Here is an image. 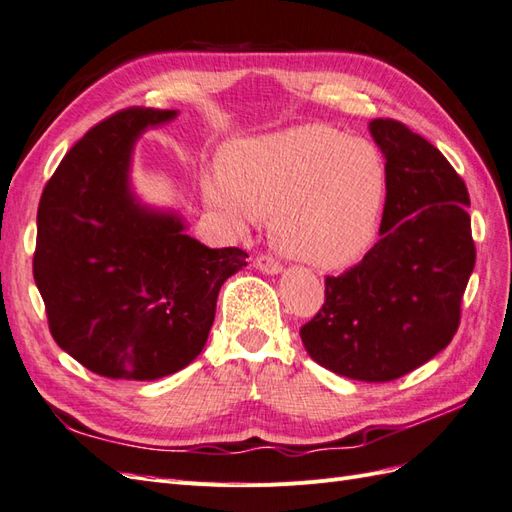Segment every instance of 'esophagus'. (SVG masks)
<instances>
[{
	"label": "esophagus",
	"mask_w": 512,
	"mask_h": 512,
	"mask_svg": "<svg viewBox=\"0 0 512 512\" xmlns=\"http://www.w3.org/2000/svg\"><path fill=\"white\" fill-rule=\"evenodd\" d=\"M255 268L261 270L264 274H279L283 270V266L279 264V261L272 259L270 255H259L255 259Z\"/></svg>",
	"instance_id": "obj_1"
}]
</instances>
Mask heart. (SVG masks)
<instances>
[{
    "instance_id": "obj_1",
    "label": "heart",
    "mask_w": 512,
    "mask_h": 512,
    "mask_svg": "<svg viewBox=\"0 0 512 512\" xmlns=\"http://www.w3.org/2000/svg\"><path fill=\"white\" fill-rule=\"evenodd\" d=\"M222 173L225 179L205 183L209 203L238 227L270 216L277 248L316 268L355 264L381 229L383 155L329 125H298L235 144Z\"/></svg>"
}]
</instances>
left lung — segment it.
Listing matches in <instances>:
<instances>
[{
	"instance_id": "8db88e82",
	"label": "left lung",
	"mask_w": 512,
	"mask_h": 512,
	"mask_svg": "<svg viewBox=\"0 0 512 512\" xmlns=\"http://www.w3.org/2000/svg\"><path fill=\"white\" fill-rule=\"evenodd\" d=\"M370 134L387 166L381 240L326 277L324 305L300 339L322 368L387 383L452 342L476 246L465 181L443 153L393 119H374Z\"/></svg>"
}]
</instances>
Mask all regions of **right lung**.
I'll list each match as a JSON object with an SVG mask.
<instances>
[{
	"mask_svg": "<svg viewBox=\"0 0 512 512\" xmlns=\"http://www.w3.org/2000/svg\"><path fill=\"white\" fill-rule=\"evenodd\" d=\"M177 110L127 108L64 155L36 216L34 281L56 344L86 370L155 381L186 368L207 342L222 283L242 248H207L175 212L142 205L131 153L142 131Z\"/></svg>",
	"mask_w": 512,
	"mask_h": 512,
	"instance_id": "right-lung-1",
	"label": "right lung"
}]
</instances>
